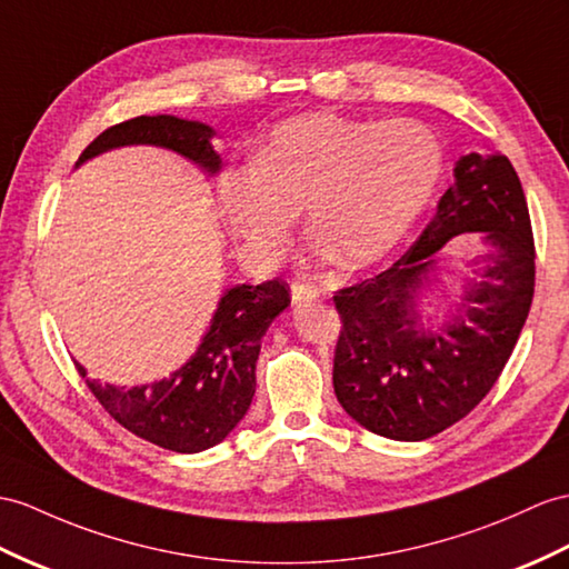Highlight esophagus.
Instances as JSON below:
<instances>
[{
  "instance_id": "34e87169",
  "label": "esophagus",
  "mask_w": 569,
  "mask_h": 569,
  "mask_svg": "<svg viewBox=\"0 0 569 569\" xmlns=\"http://www.w3.org/2000/svg\"><path fill=\"white\" fill-rule=\"evenodd\" d=\"M318 297V289L311 284H303V282H292V303L295 307H303V303L316 301Z\"/></svg>"
}]
</instances>
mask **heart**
<instances>
[{"label": "heart", "instance_id": "heart-1", "mask_svg": "<svg viewBox=\"0 0 569 569\" xmlns=\"http://www.w3.org/2000/svg\"><path fill=\"white\" fill-rule=\"evenodd\" d=\"M445 149L418 120L303 113L277 122L253 161L217 178V204L256 258H274L303 207L311 239L342 270L389 256L441 178Z\"/></svg>", "mask_w": 569, "mask_h": 569}]
</instances>
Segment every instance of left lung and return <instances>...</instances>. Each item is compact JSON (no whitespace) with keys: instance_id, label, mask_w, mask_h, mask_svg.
Returning <instances> with one entry per match:
<instances>
[{"instance_id":"8db88e82","label":"left lung","mask_w":569,"mask_h":569,"mask_svg":"<svg viewBox=\"0 0 569 569\" xmlns=\"http://www.w3.org/2000/svg\"><path fill=\"white\" fill-rule=\"evenodd\" d=\"M453 176L408 251L332 297L342 323L332 389L350 418L398 441L445 432L490 393L533 301V229L515 166L502 154L470 151ZM466 230L485 232L493 246L489 268L467 293V313L445 333H425L413 295L438 248Z\"/></svg>"}]
</instances>
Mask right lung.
I'll return each instance as SVG.
<instances>
[{"instance_id":"right-lung-1","label":"right lung","mask_w":569,"mask_h":569,"mask_svg":"<svg viewBox=\"0 0 569 569\" xmlns=\"http://www.w3.org/2000/svg\"><path fill=\"white\" fill-rule=\"evenodd\" d=\"M212 128L173 116H140L103 130L81 151L79 163L124 144H157L178 151L207 171H219L210 144ZM289 287L280 280L239 284L221 297L212 326L196 357L173 377L116 389L89 381L103 410L132 435L178 453L219 445L241 422L256 393V359L268 326L289 307ZM81 377L87 371L77 365Z\"/></svg>"}]
</instances>
